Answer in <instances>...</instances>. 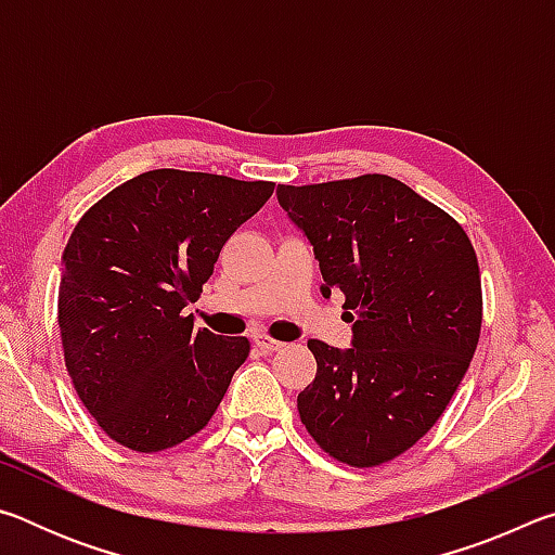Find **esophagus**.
<instances>
[{
	"mask_svg": "<svg viewBox=\"0 0 555 555\" xmlns=\"http://www.w3.org/2000/svg\"><path fill=\"white\" fill-rule=\"evenodd\" d=\"M255 345L259 347L261 352L264 354H271V352H279L281 347H284V343H279V340H274V337H269V335H255Z\"/></svg>",
	"mask_w": 555,
	"mask_h": 555,
	"instance_id": "obj_1",
	"label": "esophagus"
}]
</instances>
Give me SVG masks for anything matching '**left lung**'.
<instances>
[{
    "label": "left lung",
    "instance_id": "8db88e82",
    "mask_svg": "<svg viewBox=\"0 0 555 555\" xmlns=\"http://www.w3.org/2000/svg\"><path fill=\"white\" fill-rule=\"evenodd\" d=\"M279 205L345 294L352 347L308 343L315 379L298 393L308 434L352 467L424 438L453 399L482 327L480 267L465 230L391 176L279 185Z\"/></svg>",
    "mask_w": 555,
    "mask_h": 555
}]
</instances>
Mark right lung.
Listing matches in <instances>:
<instances>
[{
	"instance_id": "obj_1",
	"label": "right lung",
	"mask_w": 555,
	"mask_h": 555,
	"mask_svg": "<svg viewBox=\"0 0 555 555\" xmlns=\"http://www.w3.org/2000/svg\"><path fill=\"white\" fill-rule=\"evenodd\" d=\"M274 183L156 168L117 185L75 224L63 251L59 327L65 367L105 434L137 453L208 426L247 337L193 327L222 244Z\"/></svg>"
}]
</instances>
